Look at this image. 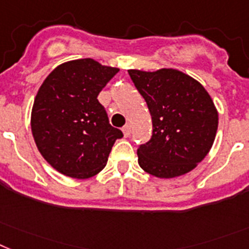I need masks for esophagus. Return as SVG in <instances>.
Segmentation results:
<instances>
[{"mask_svg": "<svg viewBox=\"0 0 249 249\" xmlns=\"http://www.w3.org/2000/svg\"><path fill=\"white\" fill-rule=\"evenodd\" d=\"M123 133H124V137H129L131 133V125L130 124L125 125L124 128H123Z\"/></svg>", "mask_w": 249, "mask_h": 249, "instance_id": "34e87169", "label": "esophagus"}]
</instances>
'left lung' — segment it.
<instances>
[{
    "label": "left lung",
    "mask_w": 249,
    "mask_h": 249,
    "mask_svg": "<svg viewBox=\"0 0 249 249\" xmlns=\"http://www.w3.org/2000/svg\"><path fill=\"white\" fill-rule=\"evenodd\" d=\"M128 72L153 123L152 138L138 148L139 166L160 178L192 171L212 149L218 130V111L208 91L173 68Z\"/></svg>",
    "instance_id": "left-lung-1"
}]
</instances>
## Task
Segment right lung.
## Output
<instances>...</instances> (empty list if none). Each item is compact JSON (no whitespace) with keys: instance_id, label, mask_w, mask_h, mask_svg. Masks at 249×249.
<instances>
[{"instance_id":"obj_1","label":"right lung","mask_w":249,"mask_h":249,"mask_svg":"<svg viewBox=\"0 0 249 249\" xmlns=\"http://www.w3.org/2000/svg\"><path fill=\"white\" fill-rule=\"evenodd\" d=\"M118 72L91 58L71 60L52 71L37 91L33 137L44 160L62 175L79 179L97 175L123 137L97 100Z\"/></svg>"}]
</instances>
